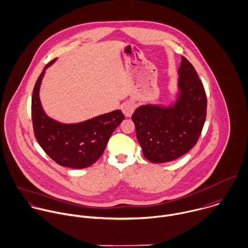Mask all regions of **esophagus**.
Returning a JSON list of instances; mask_svg holds the SVG:
<instances>
[{
  "label": "esophagus",
  "mask_w": 248,
  "mask_h": 248,
  "mask_svg": "<svg viewBox=\"0 0 248 248\" xmlns=\"http://www.w3.org/2000/svg\"><path fill=\"white\" fill-rule=\"evenodd\" d=\"M121 108H122V111H123L124 115H125L126 117H130V116L133 114V112H134L136 107H135V105L132 104V103H125V104L122 105Z\"/></svg>",
  "instance_id": "1"
}]
</instances>
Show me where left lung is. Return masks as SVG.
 <instances>
[{
  "label": "left lung",
  "instance_id": "left-lung-1",
  "mask_svg": "<svg viewBox=\"0 0 248 248\" xmlns=\"http://www.w3.org/2000/svg\"><path fill=\"white\" fill-rule=\"evenodd\" d=\"M177 100L172 106L143 105L132 115L143 156L151 163L174 161L187 153L202 132L207 97L192 64L182 57Z\"/></svg>",
  "mask_w": 248,
  "mask_h": 248
}]
</instances>
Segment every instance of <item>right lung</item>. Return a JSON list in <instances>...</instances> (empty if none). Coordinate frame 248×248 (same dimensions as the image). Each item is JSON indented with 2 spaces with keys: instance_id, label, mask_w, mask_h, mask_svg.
<instances>
[{
  "instance_id": "add662e5",
  "label": "right lung",
  "mask_w": 248,
  "mask_h": 248,
  "mask_svg": "<svg viewBox=\"0 0 248 248\" xmlns=\"http://www.w3.org/2000/svg\"><path fill=\"white\" fill-rule=\"evenodd\" d=\"M49 62L38 77L31 97V118L35 139L45 153L58 165L85 168L104 153L115 128L125 118L120 109L75 124H63L50 118L43 110L39 88Z\"/></svg>"
}]
</instances>
